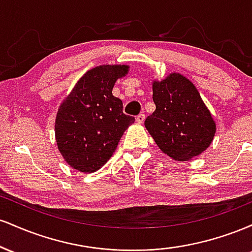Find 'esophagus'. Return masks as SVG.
<instances>
[{
	"mask_svg": "<svg viewBox=\"0 0 252 252\" xmlns=\"http://www.w3.org/2000/svg\"><path fill=\"white\" fill-rule=\"evenodd\" d=\"M144 118H146V117H144V115L140 114L137 117H136V122H137L138 124H142L144 122Z\"/></svg>",
	"mask_w": 252,
	"mask_h": 252,
	"instance_id": "obj_1",
	"label": "esophagus"
}]
</instances>
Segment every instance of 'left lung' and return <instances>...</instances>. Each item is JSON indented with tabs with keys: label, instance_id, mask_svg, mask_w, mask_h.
Returning <instances> with one entry per match:
<instances>
[{
	"label": "left lung",
	"instance_id": "8db88e82",
	"mask_svg": "<svg viewBox=\"0 0 252 252\" xmlns=\"http://www.w3.org/2000/svg\"><path fill=\"white\" fill-rule=\"evenodd\" d=\"M153 100L156 109L144 126L164 154L187 161L209 148L216 123L192 82L179 73L155 80Z\"/></svg>",
	"mask_w": 252,
	"mask_h": 252
}]
</instances>
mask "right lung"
<instances>
[{
  "instance_id": "obj_1",
  "label": "right lung",
  "mask_w": 252,
  "mask_h": 252,
  "mask_svg": "<svg viewBox=\"0 0 252 252\" xmlns=\"http://www.w3.org/2000/svg\"><path fill=\"white\" fill-rule=\"evenodd\" d=\"M126 65H102L86 72L58 110L56 140L72 168L94 173L104 166L135 118L123 114V103L112 94Z\"/></svg>"
}]
</instances>
